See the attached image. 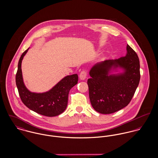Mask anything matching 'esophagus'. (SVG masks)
I'll use <instances>...</instances> for the list:
<instances>
[{
	"instance_id": "esophagus-1",
	"label": "esophagus",
	"mask_w": 158,
	"mask_h": 158,
	"mask_svg": "<svg viewBox=\"0 0 158 158\" xmlns=\"http://www.w3.org/2000/svg\"><path fill=\"white\" fill-rule=\"evenodd\" d=\"M87 77V72L86 70H82L80 73V75H79V77L80 78L81 80H84L86 79Z\"/></svg>"
}]
</instances>
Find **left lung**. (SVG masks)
Returning a JSON list of instances; mask_svg holds the SVG:
<instances>
[{
  "mask_svg": "<svg viewBox=\"0 0 158 158\" xmlns=\"http://www.w3.org/2000/svg\"><path fill=\"white\" fill-rule=\"evenodd\" d=\"M125 56L105 60L95 64L88 80L89 95L93 108L98 113L108 114L127 106L139 85L140 63L135 51L127 44ZM122 73L110 74L117 68Z\"/></svg>",
  "mask_w": 158,
  "mask_h": 158,
  "instance_id": "1",
  "label": "left lung"
}]
</instances>
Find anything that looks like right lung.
Listing matches in <instances>:
<instances>
[{
    "label": "right lung",
    "instance_id": "add662e5",
    "mask_svg": "<svg viewBox=\"0 0 158 158\" xmlns=\"http://www.w3.org/2000/svg\"><path fill=\"white\" fill-rule=\"evenodd\" d=\"M27 49L21 56L16 75V83L23 103L30 110L47 117L56 116L63 113L68 105L69 90L78 83L77 74L68 75L50 90L43 93L31 92L28 90L23 81L21 63L28 52Z\"/></svg>",
    "mask_w": 158,
    "mask_h": 158
}]
</instances>
